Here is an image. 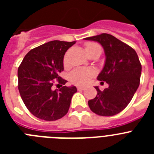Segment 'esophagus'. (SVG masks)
Returning <instances> with one entry per match:
<instances>
[{"label":"esophagus","mask_w":154,"mask_h":154,"mask_svg":"<svg viewBox=\"0 0 154 154\" xmlns=\"http://www.w3.org/2000/svg\"><path fill=\"white\" fill-rule=\"evenodd\" d=\"M77 89H78L79 91L84 90V89H85V88H84V87H82V86H78L77 87Z\"/></svg>","instance_id":"esophagus-1"}]
</instances>
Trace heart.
<instances>
[{
    "instance_id": "1",
    "label": "heart",
    "mask_w": 154,
    "mask_h": 154,
    "mask_svg": "<svg viewBox=\"0 0 154 154\" xmlns=\"http://www.w3.org/2000/svg\"><path fill=\"white\" fill-rule=\"evenodd\" d=\"M96 43H93V42H89L85 44V50H88L89 48L95 46H98ZM63 62L65 65L68 64V55H65L63 59ZM96 75V72L93 69H82V68H79V69H76L74 71H72V72L70 74V80L72 83L78 85H85L89 83L90 82L91 79Z\"/></svg>"
}]
</instances>
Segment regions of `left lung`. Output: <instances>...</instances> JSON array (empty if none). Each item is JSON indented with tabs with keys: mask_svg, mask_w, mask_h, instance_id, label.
<instances>
[{
	"mask_svg": "<svg viewBox=\"0 0 154 154\" xmlns=\"http://www.w3.org/2000/svg\"><path fill=\"white\" fill-rule=\"evenodd\" d=\"M85 39L103 46L106 62L97 79L109 85L103 91L95 87L97 95L88 102L89 108L103 116L116 115L127 106L140 85L142 66L138 55L130 46L109 34Z\"/></svg>",
	"mask_w": 154,
	"mask_h": 154,
	"instance_id": "obj_1",
	"label": "left lung"
}]
</instances>
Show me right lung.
Returning <instances> with one entry per match:
<instances>
[{"mask_svg":"<svg viewBox=\"0 0 154 154\" xmlns=\"http://www.w3.org/2000/svg\"><path fill=\"white\" fill-rule=\"evenodd\" d=\"M75 43L55 40L42 45L28 51L18 67L21 97L30 112L38 119L55 121L69 111L76 87L65 85L55 91L51 88L54 79L62 86L67 82L58 74L64 70L65 52Z\"/></svg>","mask_w":154,"mask_h":154,"instance_id":"1","label":"right lung"}]
</instances>
